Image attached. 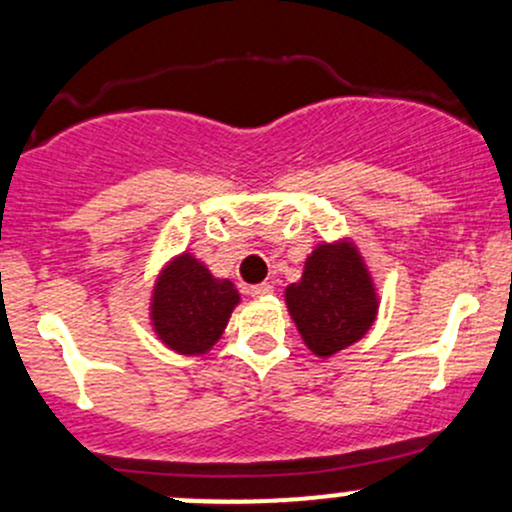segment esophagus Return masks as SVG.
<instances>
[{
	"instance_id": "esophagus-1",
	"label": "esophagus",
	"mask_w": 512,
	"mask_h": 512,
	"mask_svg": "<svg viewBox=\"0 0 512 512\" xmlns=\"http://www.w3.org/2000/svg\"><path fill=\"white\" fill-rule=\"evenodd\" d=\"M274 291V286L272 284H255V286H250V294L255 296V299H262V296H269Z\"/></svg>"
}]
</instances>
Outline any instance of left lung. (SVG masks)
Masks as SVG:
<instances>
[{
	"label": "left lung",
	"mask_w": 512,
	"mask_h": 512,
	"mask_svg": "<svg viewBox=\"0 0 512 512\" xmlns=\"http://www.w3.org/2000/svg\"><path fill=\"white\" fill-rule=\"evenodd\" d=\"M284 301L301 340L323 359L362 340L379 313L372 272L350 238L318 243Z\"/></svg>",
	"instance_id": "left-lung-1"
}]
</instances>
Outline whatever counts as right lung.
<instances>
[{
  "mask_svg": "<svg viewBox=\"0 0 512 512\" xmlns=\"http://www.w3.org/2000/svg\"><path fill=\"white\" fill-rule=\"evenodd\" d=\"M240 294L230 279L213 277L192 252L172 257L157 274L150 325L157 340L179 355L201 357L221 340Z\"/></svg>",
  "mask_w": 512,
  "mask_h": 512,
  "instance_id": "obj_1",
  "label": "right lung"
}]
</instances>
